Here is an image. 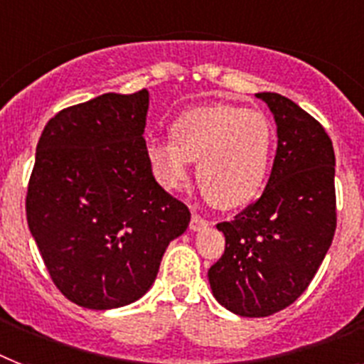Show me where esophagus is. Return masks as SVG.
Returning <instances> with one entry per match:
<instances>
[{
    "label": "esophagus",
    "mask_w": 364,
    "mask_h": 364,
    "mask_svg": "<svg viewBox=\"0 0 364 364\" xmlns=\"http://www.w3.org/2000/svg\"><path fill=\"white\" fill-rule=\"evenodd\" d=\"M208 226H209L208 218L200 217L198 213H192V218H191V230H192V232H200V230L208 228Z\"/></svg>",
    "instance_id": "obj_1"
}]
</instances>
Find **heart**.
Masks as SVG:
<instances>
[{
	"label": "heart",
	"mask_w": 364,
	"mask_h": 364,
	"mask_svg": "<svg viewBox=\"0 0 364 364\" xmlns=\"http://www.w3.org/2000/svg\"><path fill=\"white\" fill-rule=\"evenodd\" d=\"M271 125L262 112L215 105L192 108L172 125V138L147 140V159L162 187L187 185L198 161L200 188L218 208L250 202L264 185L271 156Z\"/></svg>",
	"instance_id": "b5f03b06"
}]
</instances>
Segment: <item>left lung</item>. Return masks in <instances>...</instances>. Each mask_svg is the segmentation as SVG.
<instances>
[{"label": "left lung", "mask_w": 364, "mask_h": 364, "mask_svg": "<svg viewBox=\"0 0 364 364\" xmlns=\"http://www.w3.org/2000/svg\"><path fill=\"white\" fill-rule=\"evenodd\" d=\"M273 112L279 146L264 194L217 228L226 249L209 269L215 299L245 318L284 310L314 279L336 230L335 151L326 129L279 93H256Z\"/></svg>", "instance_id": "obj_1"}]
</instances>
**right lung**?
<instances>
[{
    "label": "right lung",
    "instance_id": "obj_1",
    "mask_svg": "<svg viewBox=\"0 0 364 364\" xmlns=\"http://www.w3.org/2000/svg\"><path fill=\"white\" fill-rule=\"evenodd\" d=\"M147 90L65 108L38 138L26 215L55 288L84 309L134 303L191 211L155 181Z\"/></svg>",
    "mask_w": 364,
    "mask_h": 364
}]
</instances>
